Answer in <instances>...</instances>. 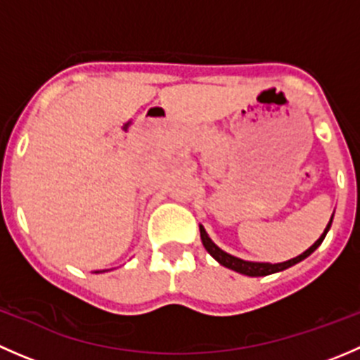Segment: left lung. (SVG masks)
<instances>
[{
	"mask_svg": "<svg viewBox=\"0 0 360 360\" xmlns=\"http://www.w3.org/2000/svg\"><path fill=\"white\" fill-rule=\"evenodd\" d=\"M331 223H333V217H331V221H329L328 226H326L324 233L321 235V238H319V240L315 242V244L311 245L310 249H307L303 254L292 257V259L284 261V263H275V264H271V263H252V261H244V259H240V257H235V256H231V254L224 252V250H221L216 244H214L212 240H210L209 235H207L205 230H203V226H200V237H202L203 248L207 249V252H209L210 256L214 257V259L219 261L223 266L230 268V270L238 271V274L249 275V277H263V275H270V274H275V271L285 270V268L292 266V264L300 263L301 259H304V257L310 256V254L314 252V250L322 244V240L326 238V233H328L329 228H331Z\"/></svg>",
	"mask_w": 360,
	"mask_h": 360,
	"instance_id": "8db88e82",
	"label": "left lung"
}]
</instances>
